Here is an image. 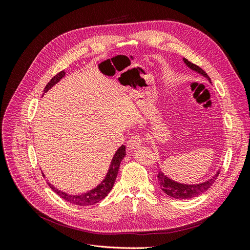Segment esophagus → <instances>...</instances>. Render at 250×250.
<instances>
[{"label":"esophagus","mask_w":250,"mask_h":250,"mask_svg":"<svg viewBox=\"0 0 250 250\" xmlns=\"http://www.w3.org/2000/svg\"><path fill=\"white\" fill-rule=\"evenodd\" d=\"M143 142H144V138L141 134H133L129 139V141L127 142V148L129 151H132L135 148H138Z\"/></svg>","instance_id":"obj_1"}]
</instances>
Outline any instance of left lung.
<instances>
[{
    "label": "left lung",
    "mask_w": 250,
    "mask_h": 250,
    "mask_svg": "<svg viewBox=\"0 0 250 250\" xmlns=\"http://www.w3.org/2000/svg\"><path fill=\"white\" fill-rule=\"evenodd\" d=\"M184 62L191 70L199 73L203 77L208 78V80H209L210 82L208 75L204 72L201 67L192 63L191 62H188V60L186 58H184ZM219 173H220V171H218L213 177L209 178L207 181H203L201 184L185 185V184L177 183V181H174L173 179L169 178L167 175H165V174L160 170L157 174V180H158V185H160L163 192L167 194L168 196H170V197L175 198V199H191L193 197H197L198 195L208 190L210 186L213 185L214 181L217 179Z\"/></svg>",
    "instance_id": "1"
}]
</instances>
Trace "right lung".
I'll return each mask as SVG.
<instances>
[{
    "label": "right lung",
    "instance_id": "obj_1",
    "mask_svg": "<svg viewBox=\"0 0 250 250\" xmlns=\"http://www.w3.org/2000/svg\"><path fill=\"white\" fill-rule=\"evenodd\" d=\"M64 75H65L64 71H62L58 74H56L55 76L50 80V82L46 85V87H44L43 93H47L52 86H54L57 82H59L64 77ZM125 155H126V148L124 145H122L117 150L115 155H113L108 172L106 174V176H105V178L101 181V184L98 185L95 188H93V190H90L86 193H83L80 195H70V194L58 190V188H56L54 186H52L50 183H48V185L58 196H60V197L67 202L76 204V206H80V207L93 206V204L104 199L107 196V194L111 191V188H112L113 185H115V181H116V178L118 175L120 164H121V162H122L123 158L125 157ZM42 175L44 177L43 173H42Z\"/></svg>",
    "mask_w": 250,
    "mask_h": 250
}]
</instances>
